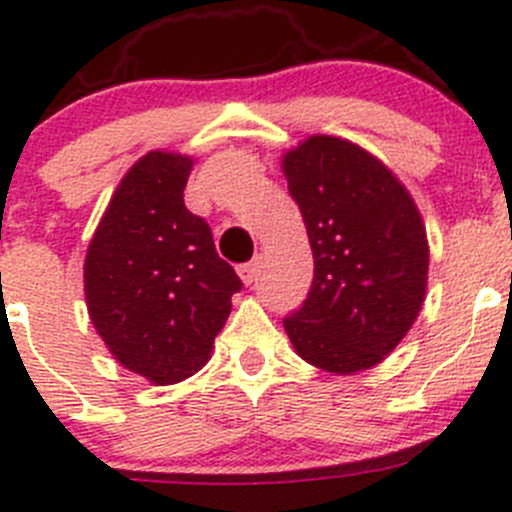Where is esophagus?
<instances>
[{
	"mask_svg": "<svg viewBox=\"0 0 512 512\" xmlns=\"http://www.w3.org/2000/svg\"><path fill=\"white\" fill-rule=\"evenodd\" d=\"M257 270H260V262L252 260V262H245V265L237 267V275H240V280L245 282V285H252L257 277Z\"/></svg>",
	"mask_w": 512,
	"mask_h": 512,
	"instance_id": "obj_1",
	"label": "esophagus"
}]
</instances>
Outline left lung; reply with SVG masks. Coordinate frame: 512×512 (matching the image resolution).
I'll list each match as a JSON object with an SVG mask.
<instances>
[{
  "instance_id": "8db88e82",
  "label": "left lung",
  "mask_w": 512,
  "mask_h": 512,
  "mask_svg": "<svg viewBox=\"0 0 512 512\" xmlns=\"http://www.w3.org/2000/svg\"><path fill=\"white\" fill-rule=\"evenodd\" d=\"M282 170L314 255L312 289L285 317L289 342L332 374L371 369L406 337L426 297L428 240L414 198L344 138H307Z\"/></svg>"
}]
</instances>
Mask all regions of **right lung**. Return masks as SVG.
<instances>
[{"mask_svg": "<svg viewBox=\"0 0 512 512\" xmlns=\"http://www.w3.org/2000/svg\"><path fill=\"white\" fill-rule=\"evenodd\" d=\"M193 158L151 151L123 175L91 237V322L126 369L165 386L208 364L242 282L183 203Z\"/></svg>", "mask_w": 512, "mask_h": 512, "instance_id": "right-lung-1", "label": "right lung"}]
</instances>
